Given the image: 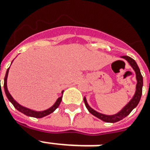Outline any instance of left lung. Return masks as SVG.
<instances>
[{
    "instance_id": "obj_1",
    "label": "left lung",
    "mask_w": 150,
    "mask_h": 150,
    "mask_svg": "<svg viewBox=\"0 0 150 150\" xmlns=\"http://www.w3.org/2000/svg\"><path fill=\"white\" fill-rule=\"evenodd\" d=\"M122 58H124L125 60H126L127 62H129V64L131 65V67L134 69V71L135 72V75H136V79H137V83H136V90H135V95L133 96L132 99H131L127 104L122 108L118 113L115 114V115H104V114L99 113L96 112L95 110H93L89 106H88L87 100L85 98V97L83 98V102H84V104L86 106L87 109L88 110V112L91 114H93V116H95L96 117L99 118L100 120L103 121L105 122H119L122 120L123 118H125L127 117L129 114L131 113V111L135 108V107L138 105L139 100H140V98L142 95V87H143V77L142 75L140 73L139 71V67L137 66L136 62L134 59H132L130 57H127V56H123L122 57Z\"/></svg>"
}]
</instances>
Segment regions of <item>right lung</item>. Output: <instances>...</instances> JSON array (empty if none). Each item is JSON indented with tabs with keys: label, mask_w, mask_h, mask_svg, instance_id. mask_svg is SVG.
<instances>
[{
	"label": "right lung",
	"mask_w": 150,
	"mask_h": 150,
	"mask_svg": "<svg viewBox=\"0 0 150 150\" xmlns=\"http://www.w3.org/2000/svg\"><path fill=\"white\" fill-rule=\"evenodd\" d=\"M9 69L10 68H8L7 69L6 71V76H5V79H4V89H5V93H6V95L7 98L9 99V101L11 102L12 104L14 105V107H15L16 109L18 110L19 112H22V113H24V115H26V116H28V117H36V118H41V117H46V116H47V115H49L52 112H53L58 107H59V105L61 103V102H62V96H61L60 98H58L57 102L54 103V105L52 107H51L50 108L48 109L45 110V111H42V112H36V111H33V110L29 109V108H25V107H23V106H21L20 104H19L16 101L12 98V96L11 95V93H9L8 91V88H7V76H8V72H9ZM1 81V80H0ZM63 93V91H62Z\"/></svg>",
	"instance_id": "add662e5"
}]
</instances>
